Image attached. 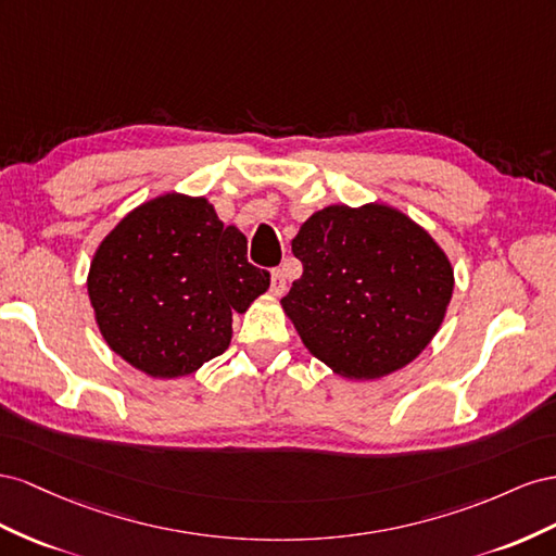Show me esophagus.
I'll return each instance as SVG.
<instances>
[{"instance_id":"esophagus-1","label":"esophagus","mask_w":556,"mask_h":556,"mask_svg":"<svg viewBox=\"0 0 556 556\" xmlns=\"http://www.w3.org/2000/svg\"><path fill=\"white\" fill-rule=\"evenodd\" d=\"M269 291L275 295H281L287 291V277H283V269H273V275H269Z\"/></svg>"}]
</instances>
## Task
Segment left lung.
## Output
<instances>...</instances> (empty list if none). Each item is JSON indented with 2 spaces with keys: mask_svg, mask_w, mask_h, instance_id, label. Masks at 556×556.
<instances>
[{
  "mask_svg": "<svg viewBox=\"0 0 556 556\" xmlns=\"http://www.w3.org/2000/svg\"><path fill=\"white\" fill-rule=\"evenodd\" d=\"M303 277L281 298L309 352L338 375L377 379L433 340L454 289L452 265L415 220L387 204H332L293 240Z\"/></svg>",
  "mask_w": 556,
  "mask_h": 556,
  "instance_id": "1",
  "label": "left lung"
}]
</instances>
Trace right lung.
Instances as JSON below:
<instances>
[{"label":"right lung","instance_id":"right-lung-1","mask_svg":"<svg viewBox=\"0 0 556 556\" xmlns=\"http://www.w3.org/2000/svg\"><path fill=\"white\" fill-rule=\"evenodd\" d=\"M269 287L247 261V237L224 228L204 198L141 204L94 253L88 295L106 344L151 377L195 372L232 338V312Z\"/></svg>","mask_w":556,"mask_h":556}]
</instances>
